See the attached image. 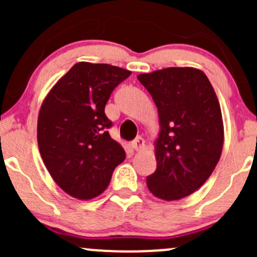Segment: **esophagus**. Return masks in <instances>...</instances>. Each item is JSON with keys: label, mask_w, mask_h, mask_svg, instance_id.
I'll list each match as a JSON object with an SVG mask.
<instances>
[{"label": "esophagus", "mask_w": 257, "mask_h": 257, "mask_svg": "<svg viewBox=\"0 0 257 257\" xmlns=\"http://www.w3.org/2000/svg\"><path fill=\"white\" fill-rule=\"evenodd\" d=\"M131 145L134 150H141L142 148L144 147V139L141 138V137H138V138H136L133 142H132Z\"/></svg>", "instance_id": "1"}]
</instances>
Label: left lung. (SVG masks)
Here are the masks:
<instances>
[{"instance_id": "8db88e82", "label": "left lung", "mask_w": 257, "mask_h": 257, "mask_svg": "<svg viewBox=\"0 0 257 257\" xmlns=\"http://www.w3.org/2000/svg\"><path fill=\"white\" fill-rule=\"evenodd\" d=\"M138 80L153 97L162 126L148 189L163 200L185 198L208 180L221 155L224 125L214 88L203 72L188 67L139 74Z\"/></svg>"}]
</instances>
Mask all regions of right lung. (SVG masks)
I'll list each match as a JSON object with an SVG mask.
<instances>
[{"mask_svg":"<svg viewBox=\"0 0 257 257\" xmlns=\"http://www.w3.org/2000/svg\"><path fill=\"white\" fill-rule=\"evenodd\" d=\"M132 72L104 63L79 62L52 88L38 115L41 157L53 180L82 200L109 185L125 152L109 136L113 123L104 113L116 85Z\"/></svg>","mask_w":257,"mask_h":257,"instance_id":"add662e5","label":"right lung"}]
</instances>
